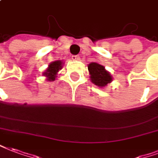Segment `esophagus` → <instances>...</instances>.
Instances as JSON below:
<instances>
[{"instance_id":"obj_1","label":"esophagus","mask_w":158,"mask_h":158,"mask_svg":"<svg viewBox=\"0 0 158 158\" xmlns=\"http://www.w3.org/2000/svg\"><path fill=\"white\" fill-rule=\"evenodd\" d=\"M72 59L73 60H79L80 59V58H79V55H72Z\"/></svg>"}]
</instances>
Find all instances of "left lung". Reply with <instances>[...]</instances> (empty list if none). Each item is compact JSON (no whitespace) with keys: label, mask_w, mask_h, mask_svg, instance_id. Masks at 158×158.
<instances>
[{"label":"left lung","mask_w":158,"mask_h":158,"mask_svg":"<svg viewBox=\"0 0 158 158\" xmlns=\"http://www.w3.org/2000/svg\"><path fill=\"white\" fill-rule=\"evenodd\" d=\"M92 83L99 87H105L112 81V76L105 67L97 63H90L88 65Z\"/></svg>","instance_id":"8db88e82"}]
</instances>
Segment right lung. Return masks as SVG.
<instances>
[{
	"label": "right lung",
	"instance_id": "right-lung-1",
	"mask_svg": "<svg viewBox=\"0 0 158 158\" xmlns=\"http://www.w3.org/2000/svg\"><path fill=\"white\" fill-rule=\"evenodd\" d=\"M63 68V62L58 60V61L52 62L48 65V68L43 73V75L46 76L48 81H54L55 78L57 77V73L59 70H61Z\"/></svg>",
	"mask_w": 158,
	"mask_h": 158
}]
</instances>
